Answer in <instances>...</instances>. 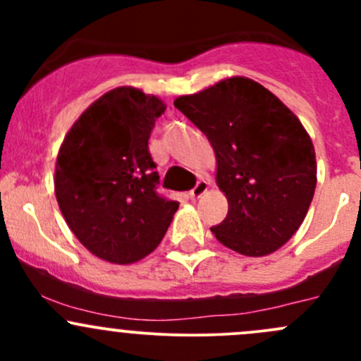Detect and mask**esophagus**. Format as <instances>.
Instances as JSON below:
<instances>
[{
    "label": "esophagus",
    "mask_w": 361,
    "mask_h": 361,
    "mask_svg": "<svg viewBox=\"0 0 361 361\" xmlns=\"http://www.w3.org/2000/svg\"><path fill=\"white\" fill-rule=\"evenodd\" d=\"M207 188H209V183H207L206 180H199L197 185H195V187L190 190V197L194 199V201L195 199L202 197V195L207 192Z\"/></svg>",
    "instance_id": "1"
}]
</instances>
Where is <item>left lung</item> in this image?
Returning a JSON list of instances; mask_svg holds the SVG:
<instances>
[{"instance_id":"left-lung-1","label":"left lung","mask_w":361,"mask_h":361,"mask_svg":"<svg viewBox=\"0 0 361 361\" xmlns=\"http://www.w3.org/2000/svg\"><path fill=\"white\" fill-rule=\"evenodd\" d=\"M216 155V185L228 201L214 238L246 257H265L298 231L316 188L307 130L271 90L245 76L174 99Z\"/></svg>"}]
</instances>
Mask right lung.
<instances>
[{"label": "right lung", "instance_id": "right-lung-1", "mask_svg": "<svg viewBox=\"0 0 361 361\" xmlns=\"http://www.w3.org/2000/svg\"><path fill=\"white\" fill-rule=\"evenodd\" d=\"M164 111L157 96L116 87L78 116L61 145L57 204L76 239L101 260L127 265L150 255L180 206L155 192L159 173L148 152Z\"/></svg>", "mask_w": 361, "mask_h": 361}]
</instances>
